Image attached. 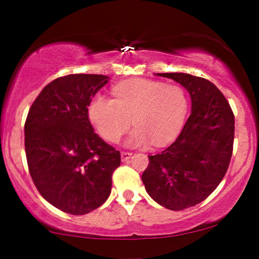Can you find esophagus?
<instances>
[{
  "mask_svg": "<svg viewBox=\"0 0 259 259\" xmlns=\"http://www.w3.org/2000/svg\"><path fill=\"white\" fill-rule=\"evenodd\" d=\"M131 157H132V153H130V152H121V161H128Z\"/></svg>",
  "mask_w": 259,
  "mask_h": 259,
  "instance_id": "obj_1",
  "label": "esophagus"
}]
</instances>
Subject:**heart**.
Wrapping results in <instances>:
<instances>
[{
  "mask_svg": "<svg viewBox=\"0 0 259 259\" xmlns=\"http://www.w3.org/2000/svg\"><path fill=\"white\" fill-rule=\"evenodd\" d=\"M113 97L95 95L88 114L99 134L109 143H116L132 120L134 128L125 143L128 147L169 144L180 133L189 112L187 94L179 84L127 81L115 86Z\"/></svg>",
  "mask_w": 259,
  "mask_h": 259,
  "instance_id": "1",
  "label": "heart"
}]
</instances>
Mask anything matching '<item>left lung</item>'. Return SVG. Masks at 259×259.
Segmentation results:
<instances>
[{"instance_id": "obj_1", "label": "left lung", "mask_w": 259, "mask_h": 259, "mask_svg": "<svg viewBox=\"0 0 259 259\" xmlns=\"http://www.w3.org/2000/svg\"><path fill=\"white\" fill-rule=\"evenodd\" d=\"M185 87L191 115L175 143L148 155L143 173L147 193L168 210L182 211L201 203L217 189L231 160L235 115L213 83L185 73H157Z\"/></svg>"}]
</instances>
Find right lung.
Masks as SVG:
<instances>
[{
	"label": "right lung",
	"mask_w": 259,
	"mask_h": 259,
	"mask_svg": "<svg viewBox=\"0 0 259 259\" xmlns=\"http://www.w3.org/2000/svg\"><path fill=\"white\" fill-rule=\"evenodd\" d=\"M108 76L70 74L48 83L24 123L28 168L48 203L70 214H86L107 200L120 152L91 125L88 106Z\"/></svg>",
	"instance_id": "add662e5"
}]
</instances>
